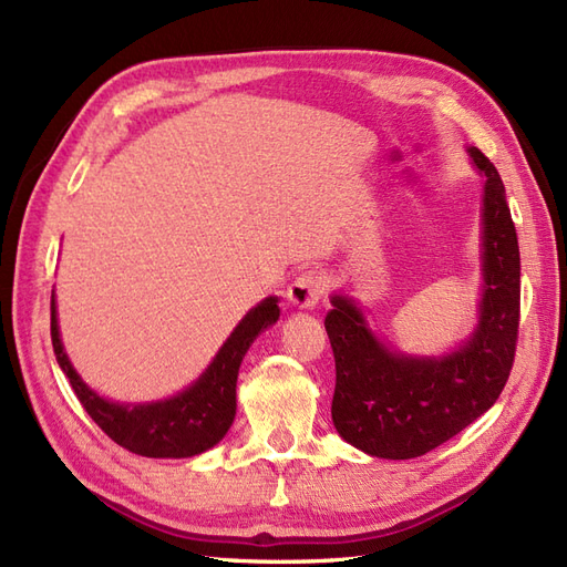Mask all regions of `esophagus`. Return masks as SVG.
<instances>
[{
	"mask_svg": "<svg viewBox=\"0 0 567 567\" xmlns=\"http://www.w3.org/2000/svg\"><path fill=\"white\" fill-rule=\"evenodd\" d=\"M323 277L319 271H302L300 277L288 286V302L298 310H315L323 296Z\"/></svg>",
	"mask_w": 567,
	"mask_h": 567,
	"instance_id": "obj_1",
	"label": "esophagus"
}]
</instances>
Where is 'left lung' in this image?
Here are the masks:
<instances>
[{"label": "left lung", "instance_id": "1", "mask_svg": "<svg viewBox=\"0 0 567 567\" xmlns=\"http://www.w3.org/2000/svg\"><path fill=\"white\" fill-rule=\"evenodd\" d=\"M483 186V298L477 326L442 357L390 350L359 305L331 296L326 315L336 357L331 416L338 435L379 458H414L452 440L499 400L516 354L520 321V250L496 167L468 146Z\"/></svg>", "mask_w": 567, "mask_h": 567}]
</instances>
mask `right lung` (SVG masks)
Returning <instances> with one entry per match:
<instances>
[{
	"mask_svg": "<svg viewBox=\"0 0 567 567\" xmlns=\"http://www.w3.org/2000/svg\"><path fill=\"white\" fill-rule=\"evenodd\" d=\"M279 315V298L269 296L257 302L238 321L210 367L198 375V381L173 398L144 404L106 400L80 379L63 350L54 290H51V342H54L56 362L71 381L84 411L113 442L148 458H188L208 452L227 435L236 416L238 369L252 340L271 323H277Z\"/></svg>",
	"mask_w": 567,
	"mask_h": 567,
	"instance_id": "add662e5",
	"label": "right lung"
}]
</instances>
